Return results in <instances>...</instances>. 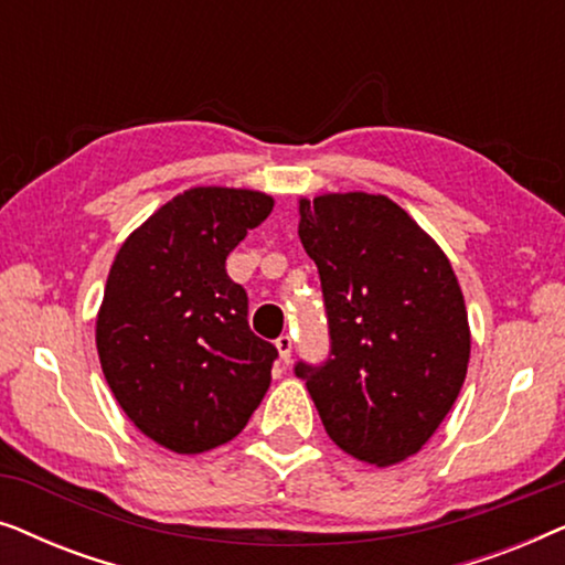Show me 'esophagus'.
Masks as SVG:
<instances>
[{
	"label": "esophagus",
	"mask_w": 565,
	"mask_h": 565,
	"mask_svg": "<svg viewBox=\"0 0 565 565\" xmlns=\"http://www.w3.org/2000/svg\"><path fill=\"white\" fill-rule=\"evenodd\" d=\"M275 347H277V352H280V360L285 362V365H288L290 358H292V337L290 334L277 337L275 339Z\"/></svg>",
	"instance_id": "34e87169"
}]
</instances>
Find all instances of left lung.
Instances as JSON below:
<instances>
[{"label":"left lung","instance_id":"8db88e82","mask_svg":"<svg viewBox=\"0 0 565 565\" xmlns=\"http://www.w3.org/2000/svg\"><path fill=\"white\" fill-rule=\"evenodd\" d=\"M298 236L321 277L331 350L298 362L327 435L393 466L427 445L462 388L468 311L450 259L385 195L300 200Z\"/></svg>","mask_w":565,"mask_h":565}]
</instances>
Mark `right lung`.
<instances>
[{
	"label": "right lung",
	"instance_id": "1",
	"mask_svg": "<svg viewBox=\"0 0 565 565\" xmlns=\"http://www.w3.org/2000/svg\"><path fill=\"white\" fill-rule=\"evenodd\" d=\"M273 205L257 190H184L115 254L97 313L99 365L128 419L167 450L198 455L234 439L269 388L277 350L249 329V298L226 257Z\"/></svg>",
	"mask_w": 565,
	"mask_h": 565
}]
</instances>
